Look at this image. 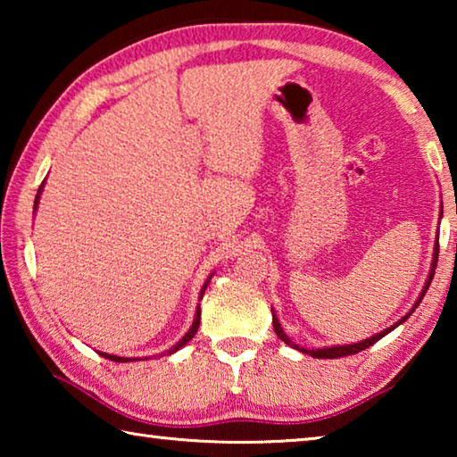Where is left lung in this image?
Listing matches in <instances>:
<instances>
[{
	"label": "left lung",
	"instance_id": "8db88e82",
	"mask_svg": "<svg viewBox=\"0 0 457 457\" xmlns=\"http://www.w3.org/2000/svg\"><path fill=\"white\" fill-rule=\"evenodd\" d=\"M437 253H439V244L436 242V247H433V262H431V272H429V276H428V282H425V286H423V292L420 294V298H417V303L413 304V308L411 311H409L403 319H401L399 322H395L393 324V327H389V328H385V330H381V332H377V335H373L370 338H365V340H361V343H353V345H343V346H324V349H314V351H306V349H303V346H298V345H294L292 340L286 337V332L282 330V327H280V322H278V316L272 312V322H274V330H276V335H278V338L280 340H284L286 345L288 346H292V349H296V351H300V353H306V354H311V357H314V359H338V357H346V354H357V353H361V351H365V349H369V346H373L377 340H381L385 335H389V332L393 330V328H397L401 322H405L409 316H411V312L415 311L417 306H420V303H421V298L425 296V292H428V288H429V284H431V278H433V272H436V264H437Z\"/></svg>",
	"mask_w": 457,
	"mask_h": 457
}]
</instances>
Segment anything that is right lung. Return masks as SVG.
Wrapping results in <instances>:
<instances>
[{
	"label": "right lung",
	"mask_w": 457,
	"mask_h": 457,
	"mask_svg": "<svg viewBox=\"0 0 457 457\" xmlns=\"http://www.w3.org/2000/svg\"><path fill=\"white\" fill-rule=\"evenodd\" d=\"M40 191H42V185H40V189H37V195H36V201H34V207H37V199H40ZM212 280V278H210ZM210 280H207L205 284H204V288H201V294L199 296H204V292H205V288H207V284H210ZM199 320H201V308L197 306V312H195V319H193V324H191V328L187 330V335H185L179 343H177L171 351H169L167 354H171V353H175V351H179L183 345H187L189 340L195 337V332H197V328H199ZM103 354L104 359H111V361H114V362H129V361H138V359H129V357H117V354H106V353H100ZM165 354V353H163Z\"/></svg>",
	"instance_id": "add662e5"
}]
</instances>
